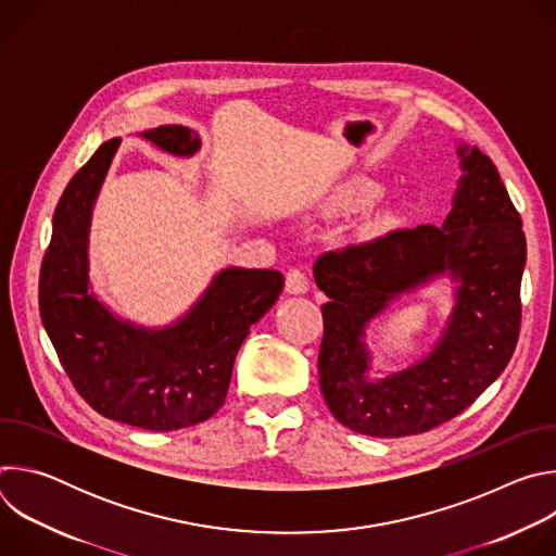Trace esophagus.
<instances>
[{
    "label": "esophagus",
    "mask_w": 556,
    "mask_h": 556,
    "mask_svg": "<svg viewBox=\"0 0 556 556\" xmlns=\"http://www.w3.org/2000/svg\"><path fill=\"white\" fill-rule=\"evenodd\" d=\"M286 292L288 294H303V292H307V277L299 268L288 270V275H286Z\"/></svg>",
    "instance_id": "obj_1"
}]
</instances>
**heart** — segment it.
Here are the masks:
<instances>
[{
  "label": "heart",
  "instance_id": "1",
  "mask_svg": "<svg viewBox=\"0 0 556 556\" xmlns=\"http://www.w3.org/2000/svg\"><path fill=\"white\" fill-rule=\"evenodd\" d=\"M378 195H380L378 182L363 176H354L337 189L332 198V206L341 211H356V208L369 206Z\"/></svg>",
  "mask_w": 556,
  "mask_h": 556
}]
</instances>
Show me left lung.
Instances as JSON below:
<instances>
[{
    "label": "left lung",
    "mask_w": 556,
    "mask_h": 556,
    "mask_svg": "<svg viewBox=\"0 0 556 556\" xmlns=\"http://www.w3.org/2000/svg\"><path fill=\"white\" fill-rule=\"evenodd\" d=\"M462 178L442 226L391 230L324 253L314 281L328 303L319 382L332 416L374 438L425 433L472 405L508 365L521 326L526 235L491 157L457 147ZM458 281L456 305L434 350L403 372L371 381L368 321L435 276Z\"/></svg>",
    "instance_id": "8db88e82"
}]
</instances>
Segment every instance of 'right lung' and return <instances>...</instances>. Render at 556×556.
I'll return each instance as SVG.
<instances>
[{
	"label": "right lung",
	"mask_w": 556,
	"mask_h": 556,
	"mask_svg": "<svg viewBox=\"0 0 556 556\" xmlns=\"http://www.w3.org/2000/svg\"><path fill=\"white\" fill-rule=\"evenodd\" d=\"M140 138L187 157L200 138L182 125ZM121 138L103 142L74 174L52 217L39 275V312L81 399L101 416L147 431L208 420L226 399L237 350L283 288L279 270L226 268L174 326L147 330L114 316L90 292V222Z\"/></svg>",
	"instance_id": "1"
}]
</instances>
